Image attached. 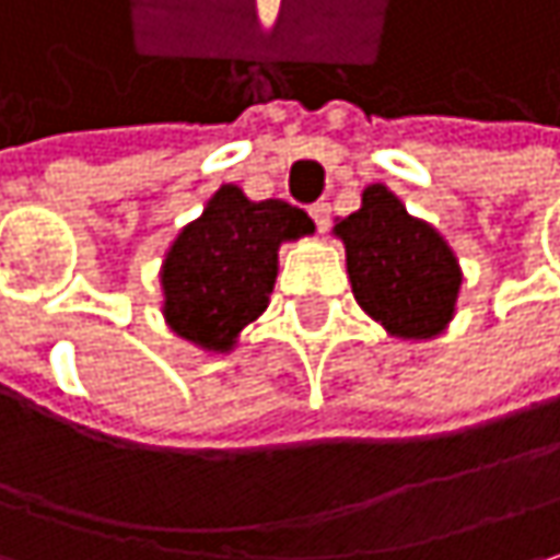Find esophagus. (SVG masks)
I'll use <instances>...</instances> for the list:
<instances>
[{"label": "esophagus", "mask_w": 560, "mask_h": 560, "mask_svg": "<svg viewBox=\"0 0 560 560\" xmlns=\"http://www.w3.org/2000/svg\"><path fill=\"white\" fill-rule=\"evenodd\" d=\"M307 212H311L313 224H316V231H326V228H329V212H332V209H329V202H326V199L313 202Z\"/></svg>", "instance_id": "obj_1"}]
</instances>
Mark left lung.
Here are the masks:
<instances>
[{"instance_id":"left-lung-1","label":"left lung","mask_w":560,"mask_h":560,"mask_svg":"<svg viewBox=\"0 0 560 560\" xmlns=\"http://www.w3.org/2000/svg\"><path fill=\"white\" fill-rule=\"evenodd\" d=\"M354 301L399 339H431L459 294V266L446 241L386 189L368 186L361 209L336 224Z\"/></svg>"}]
</instances>
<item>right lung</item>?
<instances>
[{"label": "right lung", "instance_id": "1", "mask_svg": "<svg viewBox=\"0 0 560 560\" xmlns=\"http://www.w3.org/2000/svg\"><path fill=\"white\" fill-rule=\"evenodd\" d=\"M304 234H313L304 209L281 199L249 202L237 186H221L164 259L167 326L192 346L231 351L237 332L269 304L279 244Z\"/></svg>", "mask_w": 560, "mask_h": 560}]
</instances>
